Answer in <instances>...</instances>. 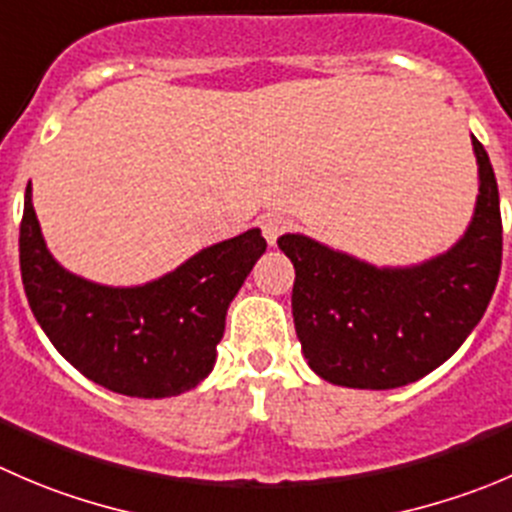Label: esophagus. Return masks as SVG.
<instances>
[{
  "mask_svg": "<svg viewBox=\"0 0 512 512\" xmlns=\"http://www.w3.org/2000/svg\"><path fill=\"white\" fill-rule=\"evenodd\" d=\"M292 222L287 220L285 215H265L260 220V227H262V235H265L267 245L275 247L277 245V237L282 235L285 230H290Z\"/></svg>",
  "mask_w": 512,
  "mask_h": 512,
  "instance_id": "1",
  "label": "esophagus"
}]
</instances>
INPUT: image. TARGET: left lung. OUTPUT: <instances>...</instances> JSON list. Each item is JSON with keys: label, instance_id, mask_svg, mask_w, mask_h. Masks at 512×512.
Wrapping results in <instances>:
<instances>
[{"label": "left lung", "instance_id": "8db88e82", "mask_svg": "<svg viewBox=\"0 0 512 512\" xmlns=\"http://www.w3.org/2000/svg\"><path fill=\"white\" fill-rule=\"evenodd\" d=\"M478 197L463 235L415 265H375L300 232L277 240L295 267L292 317L307 365L332 385L393 390L455 355L488 310L503 225L493 165L473 137Z\"/></svg>", "mask_w": 512, "mask_h": 512}]
</instances>
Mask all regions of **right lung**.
I'll list each match as a JSON object with an SVG mask.
<instances>
[{
	"label": "right lung",
	"mask_w": 512,
	"mask_h": 512,
	"mask_svg": "<svg viewBox=\"0 0 512 512\" xmlns=\"http://www.w3.org/2000/svg\"><path fill=\"white\" fill-rule=\"evenodd\" d=\"M267 250L257 227L202 247L142 285H102L59 265L24 192L19 265L29 307L59 355L130 398H172L212 372L227 307Z\"/></svg>",
	"instance_id": "add662e5"
}]
</instances>
